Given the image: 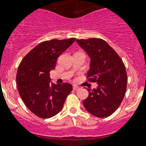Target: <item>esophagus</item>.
<instances>
[{
	"instance_id": "34e87169",
	"label": "esophagus",
	"mask_w": 146,
	"mask_h": 146,
	"mask_svg": "<svg viewBox=\"0 0 146 146\" xmlns=\"http://www.w3.org/2000/svg\"><path fill=\"white\" fill-rule=\"evenodd\" d=\"M73 90H74V91H77V90H80V88L78 87V86H73Z\"/></svg>"
}]
</instances>
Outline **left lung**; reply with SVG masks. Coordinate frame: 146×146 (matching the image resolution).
<instances>
[{"mask_svg":"<svg viewBox=\"0 0 146 146\" xmlns=\"http://www.w3.org/2000/svg\"><path fill=\"white\" fill-rule=\"evenodd\" d=\"M90 59L87 78L96 82V89H87L89 96L83 102L85 109L98 118L110 116L117 110L127 87V73L122 60L101 38L77 39Z\"/></svg>","mask_w":146,"mask_h":146,"instance_id":"obj_1","label":"left lung"}]
</instances>
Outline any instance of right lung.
Here are the masks:
<instances>
[{
  "label": "right lung",
  "mask_w": 146,
  "mask_h": 146,
  "mask_svg": "<svg viewBox=\"0 0 146 146\" xmlns=\"http://www.w3.org/2000/svg\"><path fill=\"white\" fill-rule=\"evenodd\" d=\"M74 40L71 38L42 42L19 65L16 74L18 91L27 108L38 117L48 119L60 113L72 92V86L68 83H52L50 72L55 68L57 58Z\"/></svg>",
  "instance_id": "1"
}]
</instances>
